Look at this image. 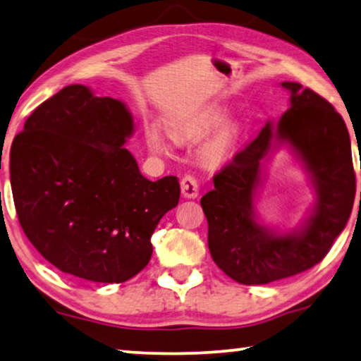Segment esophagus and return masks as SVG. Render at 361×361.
<instances>
[{"instance_id":"obj_1","label":"esophagus","mask_w":361,"mask_h":361,"mask_svg":"<svg viewBox=\"0 0 361 361\" xmlns=\"http://www.w3.org/2000/svg\"><path fill=\"white\" fill-rule=\"evenodd\" d=\"M180 188H182V197L184 198H197L198 197V180L195 179L192 174H187L182 177L180 180Z\"/></svg>"}]
</instances>
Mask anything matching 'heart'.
<instances>
[{
  "label": "heart",
  "instance_id": "b5f03b06",
  "mask_svg": "<svg viewBox=\"0 0 361 361\" xmlns=\"http://www.w3.org/2000/svg\"><path fill=\"white\" fill-rule=\"evenodd\" d=\"M227 111L224 107H208L203 110L195 111L187 116L176 118V120H171L168 123L169 134L173 135V139L179 142L192 140L197 139L200 135L209 133L211 129H214L221 125V123L226 120ZM232 135L233 129L232 126L222 128L219 133H217L214 137H212L208 144L203 147V155L209 161H219L224 157L227 155L230 149V144H232ZM145 139L147 144H149L153 152L164 153L166 152V142L161 131L155 126H149L145 129Z\"/></svg>",
  "mask_w": 361,
  "mask_h": 361
}]
</instances>
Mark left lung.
I'll return each instance as SVG.
<instances>
[{"instance_id":"1","label":"left lung","mask_w":361,"mask_h":361,"mask_svg":"<svg viewBox=\"0 0 361 361\" xmlns=\"http://www.w3.org/2000/svg\"><path fill=\"white\" fill-rule=\"evenodd\" d=\"M281 86L291 97L276 131L274 123H265L257 137L214 176V190L202 198L212 261L241 285H267L322 262L344 230L355 200L350 137L342 116L309 87L293 81ZM274 138L292 147L317 192L306 226L283 235L259 224L253 212L262 161Z\"/></svg>"}]
</instances>
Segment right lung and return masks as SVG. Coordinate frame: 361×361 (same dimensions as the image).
<instances>
[{"label": "right lung", "mask_w": 361, "mask_h": 361, "mask_svg": "<svg viewBox=\"0 0 361 361\" xmlns=\"http://www.w3.org/2000/svg\"><path fill=\"white\" fill-rule=\"evenodd\" d=\"M121 100L70 85L33 110L11 147L17 217L47 262L75 279L123 283L149 264L158 222L179 203L176 176L152 182L125 149Z\"/></svg>", "instance_id": "add662e5"}]
</instances>
